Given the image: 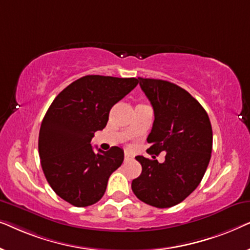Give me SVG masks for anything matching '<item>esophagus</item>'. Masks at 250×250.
<instances>
[{
	"label": "esophagus",
	"mask_w": 250,
	"mask_h": 250,
	"mask_svg": "<svg viewBox=\"0 0 250 250\" xmlns=\"http://www.w3.org/2000/svg\"><path fill=\"white\" fill-rule=\"evenodd\" d=\"M124 158H125V160H127V159H131V158H133V155L131 152H128V151H125L124 152Z\"/></svg>",
	"instance_id": "34e87169"
}]
</instances>
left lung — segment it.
Wrapping results in <instances>:
<instances>
[{
  "mask_svg": "<svg viewBox=\"0 0 250 250\" xmlns=\"http://www.w3.org/2000/svg\"><path fill=\"white\" fill-rule=\"evenodd\" d=\"M140 86L155 112L146 150L152 159L135 157L142 173L132 181V190L143 203L157 208L180 204L203 180L210 160L213 131L199 102L176 84L139 77ZM166 152V162L155 156Z\"/></svg>",
  "mask_w": 250,
  "mask_h": 250,
  "instance_id": "left-lung-1",
  "label": "left lung"
}]
</instances>
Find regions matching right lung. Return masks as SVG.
Segmentation results:
<instances>
[{"mask_svg":"<svg viewBox=\"0 0 250 250\" xmlns=\"http://www.w3.org/2000/svg\"><path fill=\"white\" fill-rule=\"evenodd\" d=\"M138 83L134 77L87 75L68 85L47 109L39 135L41 165L54 192L73 206L98 203L122 165L123 149L95 153L91 140L105 127L112 105Z\"/></svg>","mask_w":250,"mask_h":250,"instance_id":"1","label":"right lung"}]
</instances>
